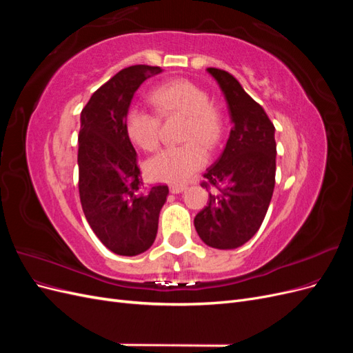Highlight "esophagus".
<instances>
[{
    "mask_svg": "<svg viewBox=\"0 0 353 353\" xmlns=\"http://www.w3.org/2000/svg\"><path fill=\"white\" fill-rule=\"evenodd\" d=\"M184 190H187V185H178V184H175V185L170 187V193L179 194V193H183Z\"/></svg>",
    "mask_w": 353,
    "mask_h": 353,
    "instance_id": "1",
    "label": "esophagus"
}]
</instances>
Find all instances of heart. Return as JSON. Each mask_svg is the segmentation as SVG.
Returning a JSON list of instances; mask_svg holds the SVG:
<instances>
[{
	"label": "heart",
	"instance_id": "b5f03b06",
	"mask_svg": "<svg viewBox=\"0 0 353 353\" xmlns=\"http://www.w3.org/2000/svg\"><path fill=\"white\" fill-rule=\"evenodd\" d=\"M154 110L134 105L126 114V131L131 140L145 152H154L160 144V116L184 114L179 145H170L154 156L147 165L156 181L185 183L208 162L206 147L215 148L222 138V119L210 104L209 94L197 83L176 79L160 85L152 94Z\"/></svg>",
	"mask_w": 353,
	"mask_h": 353
}]
</instances>
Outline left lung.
I'll list each match as a JSON object with an SVG mask.
<instances>
[{
  "mask_svg": "<svg viewBox=\"0 0 353 353\" xmlns=\"http://www.w3.org/2000/svg\"><path fill=\"white\" fill-rule=\"evenodd\" d=\"M228 104L232 128L225 148L206 174L201 187L208 206L194 218L203 243L230 250L248 243L261 228L275 185V128L262 105L225 70L209 68Z\"/></svg>",
  "mask_w": 353,
  "mask_h": 353,
  "instance_id": "8db88e82",
  "label": "left lung"
}]
</instances>
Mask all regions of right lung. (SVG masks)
Returning <instances> with one entry per match:
<instances>
[{"label": "right lung", "instance_id": "1", "mask_svg": "<svg viewBox=\"0 0 353 353\" xmlns=\"http://www.w3.org/2000/svg\"><path fill=\"white\" fill-rule=\"evenodd\" d=\"M157 66L117 72L95 91L81 112L78 137L79 197L90 227L116 254L137 256L154 243L168 185L145 190L137 153L126 131L135 91Z\"/></svg>", "mask_w": 353, "mask_h": 353}]
</instances>
